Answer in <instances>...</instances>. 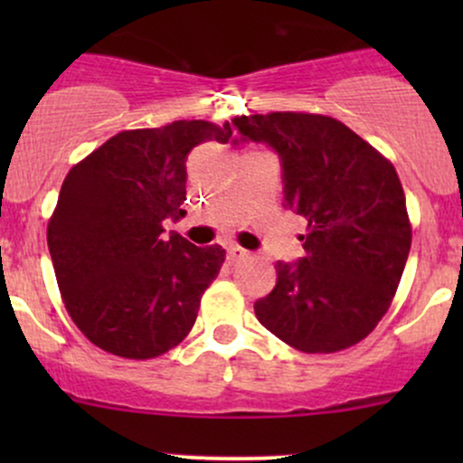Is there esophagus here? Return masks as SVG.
<instances>
[{"label":"esophagus","mask_w":463,"mask_h":463,"mask_svg":"<svg viewBox=\"0 0 463 463\" xmlns=\"http://www.w3.org/2000/svg\"><path fill=\"white\" fill-rule=\"evenodd\" d=\"M248 250L239 248V246H228V257H231V261H241V259L248 257Z\"/></svg>","instance_id":"obj_1"}]
</instances>
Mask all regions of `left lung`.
Wrapping results in <instances>:
<instances>
[{
	"mask_svg": "<svg viewBox=\"0 0 463 463\" xmlns=\"http://www.w3.org/2000/svg\"><path fill=\"white\" fill-rule=\"evenodd\" d=\"M232 128V146L279 154L285 209L309 222L305 257L276 261V287L254 302L259 322L302 353L361 342L385 316L411 248L394 165L333 117L241 115Z\"/></svg>",
	"mask_w": 463,
	"mask_h": 463,
	"instance_id": "left-lung-1",
	"label": "left lung"
}]
</instances>
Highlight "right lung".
<instances>
[{"label":"right lung","mask_w":463,"mask_h":463,"mask_svg":"<svg viewBox=\"0 0 463 463\" xmlns=\"http://www.w3.org/2000/svg\"><path fill=\"white\" fill-rule=\"evenodd\" d=\"M231 135L204 119L126 130L67 174L47 246L69 316L95 346L152 359L187 337L226 250L165 224L184 215L189 152Z\"/></svg>","instance_id":"add662e5"}]
</instances>
